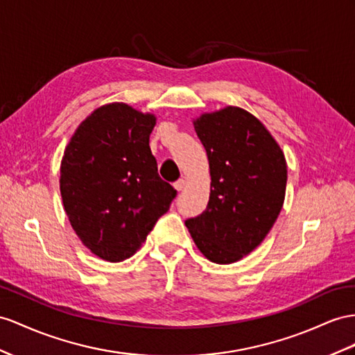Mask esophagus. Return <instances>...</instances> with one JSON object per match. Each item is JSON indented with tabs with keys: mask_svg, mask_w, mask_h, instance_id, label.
<instances>
[{
	"mask_svg": "<svg viewBox=\"0 0 355 355\" xmlns=\"http://www.w3.org/2000/svg\"><path fill=\"white\" fill-rule=\"evenodd\" d=\"M174 187L178 190V192H180V190H183L186 187V180L180 178L178 181H175V183H174Z\"/></svg>",
	"mask_w": 355,
	"mask_h": 355,
	"instance_id": "esophagus-1",
	"label": "esophagus"
}]
</instances>
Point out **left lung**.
<instances>
[{"label": "left lung", "mask_w": 355, "mask_h": 355, "mask_svg": "<svg viewBox=\"0 0 355 355\" xmlns=\"http://www.w3.org/2000/svg\"><path fill=\"white\" fill-rule=\"evenodd\" d=\"M210 165L202 214L186 220L196 248L216 264H232L257 249L285 201L284 151L257 116L237 106L193 121Z\"/></svg>", "instance_id": "8db88e82"}]
</instances>
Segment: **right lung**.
<instances>
[{"mask_svg": "<svg viewBox=\"0 0 355 355\" xmlns=\"http://www.w3.org/2000/svg\"><path fill=\"white\" fill-rule=\"evenodd\" d=\"M154 125L153 114L103 105L79 124L62 156L60 190L71 228L105 261L130 258L177 195L150 150Z\"/></svg>", "mask_w": 355, "mask_h": 355, "instance_id": "add662e5", "label": "right lung"}]
</instances>
